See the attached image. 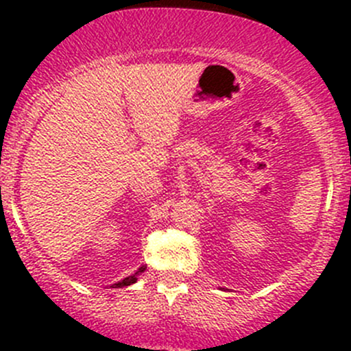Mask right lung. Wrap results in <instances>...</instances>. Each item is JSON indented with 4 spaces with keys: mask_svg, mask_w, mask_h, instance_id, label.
I'll return each mask as SVG.
<instances>
[{
    "mask_svg": "<svg viewBox=\"0 0 351 351\" xmlns=\"http://www.w3.org/2000/svg\"><path fill=\"white\" fill-rule=\"evenodd\" d=\"M144 270H146V267H141L139 270L136 271V274L129 275V277H125V278H123V280L117 282V284L113 285V289H122V287H127V285H132V284H136V282H137V277H139V275L143 274Z\"/></svg>",
    "mask_w": 351,
    "mask_h": 351,
    "instance_id": "1",
    "label": "right lung"
}]
</instances>
